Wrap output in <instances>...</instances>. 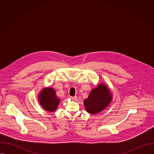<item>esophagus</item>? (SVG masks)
Here are the masks:
<instances>
[{
    "instance_id": "1",
    "label": "esophagus",
    "mask_w": 154,
    "mask_h": 154,
    "mask_svg": "<svg viewBox=\"0 0 154 154\" xmlns=\"http://www.w3.org/2000/svg\"><path fill=\"white\" fill-rule=\"evenodd\" d=\"M71 99L73 100H76L77 99V96H74V97H71Z\"/></svg>"
}]
</instances>
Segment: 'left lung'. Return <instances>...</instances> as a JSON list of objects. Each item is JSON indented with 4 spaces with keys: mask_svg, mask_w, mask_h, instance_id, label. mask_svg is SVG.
Segmentation results:
<instances>
[{
    "mask_svg": "<svg viewBox=\"0 0 154 154\" xmlns=\"http://www.w3.org/2000/svg\"><path fill=\"white\" fill-rule=\"evenodd\" d=\"M113 99V96L106 84L101 83L93 88L89 96L83 101L86 111L90 114H97L103 110Z\"/></svg>",
    "mask_w": 154,
    "mask_h": 154,
    "instance_id": "8db88e82",
    "label": "left lung"
}]
</instances>
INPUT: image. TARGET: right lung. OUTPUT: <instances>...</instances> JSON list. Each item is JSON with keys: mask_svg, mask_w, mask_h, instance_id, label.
I'll list each match as a JSON object with an SVG mask.
<instances>
[{"mask_svg": "<svg viewBox=\"0 0 154 154\" xmlns=\"http://www.w3.org/2000/svg\"><path fill=\"white\" fill-rule=\"evenodd\" d=\"M38 98L42 108L49 112H55L60 102V99L56 95L55 89L51 87L42 89L38 94Z\"/></svg>", "mask_w": 154, "mask_h": 154, "instance_id": "add662e5", "label": "right lung"}]
</instances>
